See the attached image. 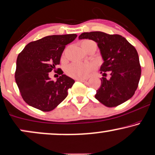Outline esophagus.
I'll use <instances>...</instances> for the list:
<instances>
[{"label": "esophagus", "instance_id": "esophagus-1", "mask_svg": "<svg viewBox=\"0 0 155 155\" xmlns=\"http://www.w3.org/2000/svg\"><path fill=\"white\" fill-rule=\"evenodd\" d=\"M77 81H79L81 82H87L88 81V79L87 78H86V79H77Z\"/></svg>", "mask_w": 155, "mask_h": 155}]
</instances>
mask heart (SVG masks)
Here are the masks:
<instances>
[{
    "instance_id": "b5f03b06",
    "label": "heart",
    "mask_w": 155,
    "mask_h": 155,
    "mask_svg": "<svg viewBox=\"0 0 155 155\" xmlns=\"http://www.w3.org/2000/svg\"><path fill=\"white\" fill-rule=\"evenodd\" d=\"M81 46L86 51L90 49H97V44L94 41L89 39H85L81 42ZM66 59V54L64 53L62 56V60ZM95 68L94 65L91 64L82 63V62H73L68 65L65 68L66 74L70 77L79 79L87 77L91 71Z\"/></svg>"
}]
</instances>
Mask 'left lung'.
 Segmentation results:
<instances>
[{
  "label": "left lung",
  "mask_w": 155,
  "mask_h": 155,
  "mask_svg": "<svg viewBox=\"0 0 155 155\" xmlns=\"http://www.w3.org/2000/svg\"><path fill=\"white\" fill-rule=\"evenodd\" d=\"M79 39L97 43L104 59L100 71L101 87L95 98L108 107H114L130 99L138 87L141 66L136 48L124 37L101 31L82 33ZM110 78L107 79V73Z\"/></svg>",
  "instance_id": "obj_1"
}]
</instances>
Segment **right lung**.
I'll return each mask as SVG.
<instances>
[{
	"label": "right lung",
	"instance_id": "right-lung-1",
	"mask_svg": "<svg viewBox=\"0 0 155 155\" xmlns=\"http://www.w3.org/2000/svg\"><path fill=\"white\" fill-rule=\"evenodd\" d=\"M76 37L74 34L44 37L29 43L18 54L15 79L21 97L28 105L50 111L67 97L74 80L63 74L60 68L61 76L56 81L51 80L48 74L60 64L66 45Z\"/></svg>",
	"mask_w": 155,
	"mask_h": 155
}]
</instances>
